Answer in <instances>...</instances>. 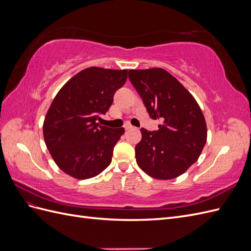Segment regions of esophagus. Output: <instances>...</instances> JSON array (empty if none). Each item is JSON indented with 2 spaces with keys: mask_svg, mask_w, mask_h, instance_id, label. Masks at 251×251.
I'll return each instance as SVG.
<instances>
[{
  "mask_svg": "<svg viewBox=\"0 0 251 251\" xmlns=\"http://www.w3.org/2000/svg\"><path fill=\"white\" fill-rule=\"evenodd\" d=\"M132 127H133V126H132L131 124H126V125H125V128H126V130H131Z\"/></svg>",
  "mask_w": 251,
  "mask_h": 251,
  "instance_id": "obj_1",
  "label": "esophagus"
}]
</instances>
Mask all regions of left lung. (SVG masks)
<instances>
[{"instance_id": "1", "label": "left lung", "mask_w": 251, "mask_h": 251, "mask_svg": "<svg viewBox=\"0 0 251 251\" xmlns=\"http://www.w3.org/2000/svg\"><path fill=\"white\" fill-rule=\"evenodd\" d=\"M128 78L150 117L161 121L157 131L140 130L136 161L151 178H177L198 160L206 143L202 110L183 85L162 68L128 70Z\"/></svg>"}]
</instances>
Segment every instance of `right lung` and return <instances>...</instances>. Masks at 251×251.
<instances>
[{
  "label": "right lung",
  "mask_w": 251,
  "mask_h": 251,
  "mask_svg": "<svg viewBox=\"0 0 251 251\" xmlns=\"http://www.w3.org/2000/svg\"><path fill=\"white\" fill-rule=\"evenodd\" d=\"M127 70L91 67L68 80L53 100L43 125L45 143L58 168L75 179L100 175L112 161L124 127L96 123L125 85Z\"/></svg>",
  "instance_id": "obj_1"
}]
</instances>
